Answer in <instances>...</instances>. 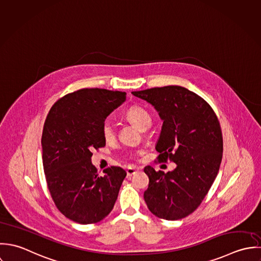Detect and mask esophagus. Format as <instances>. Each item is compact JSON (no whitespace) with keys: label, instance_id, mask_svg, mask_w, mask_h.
<instances>
[{"label":"esophagus","instance_id":"34e87169","mask_svg":"<svg viewBox=\"0 0 261 261\" xmlns=\"http://www.w3.org/2000/svg\"><path fill=\"white\" fill-rule=\"evenodd\" d=\"M139 168H135V167H128L127 168V175L128 176H132L133 174H135L137 172Z\"/></svg>","mask_w":261,"mask_h":261}]
</instances>
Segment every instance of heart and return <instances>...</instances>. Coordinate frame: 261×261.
Masks as SVG:
<instances>
[{
    "mask_svg": "<svg viewBox=\"0 0 261 261\" xmlns=\"http://www.w3.org/2000/svg\"><path fill=\"white\" fill-rule=\"evenodd\" d=\"M125 117L141 130L148 129L152 123V118L150 114L140 106H131L125 112ZM102 136L107 142L113 141L116 137L115 126L112 121L108 119L105 120L102 125Z\"/></svg>",
    "mask_w": 261,
    "mask_h": 261,
    "instance_id": "heart-1",
    "label": "heart"
}]
</instances>
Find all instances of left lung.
Segmentation results:
<instances>
[{
  "label": "left lung",
  "instance_id": "obj_1",
  "mask_svg": "<svg viewBox=\"0 0 261 261\" xmlns=\"http://www.w3.org/2000/svg\"><path fill=\"white\" fill-rule=\"evenodd\" d=\"M154 106L163 125L156 144L159 162L176 163L166 173L146 166L144 200L160 219L178 220L198 208L212 187L223 156L220 122L199 95L179 86L132 92Z\"/></svg>",
  "mask_w": 261,
  "mask_h": 261
}]
</instances>
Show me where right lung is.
I'll list each match as a JSON object with an SVG mask.
<instances>
[{"label":"right lung","instance_id":"1","mask_svg":"<svg viewBox=\"0 0 261 261\" xmlns=\"http://www.w3.org/2000/svg\"><path fill=\"white\" fill-rule=\"evenodd\" d=\"M126 100V93L82 89L53 105L46 117L41 145L45 178L55 206L80 224L103 220L114 208L126 171L119 166L99 175L92 150L104 147L102 125Z\"/></svg>","mask_w":261,"mask_h":261}]
</instances>
